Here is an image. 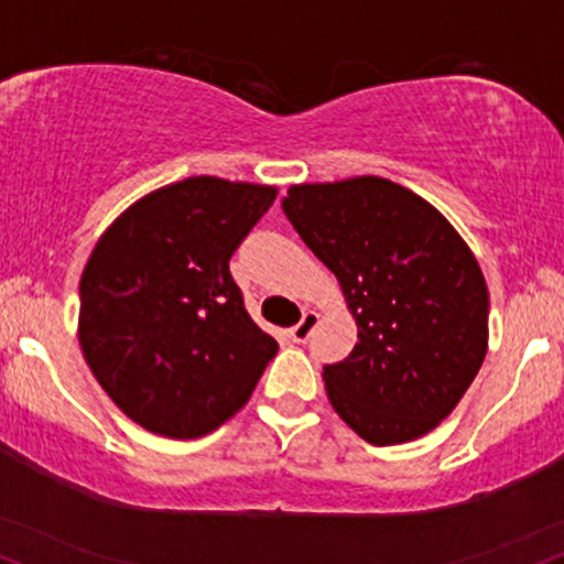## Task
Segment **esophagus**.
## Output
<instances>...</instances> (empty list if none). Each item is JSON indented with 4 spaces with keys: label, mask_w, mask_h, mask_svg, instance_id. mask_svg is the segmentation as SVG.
<instances>
[{
    "label": "esophagus",
    "mask_w": 564,
    "mask_h": 564,
    "mask_svg": "<svg viewBox=\"0 0 564 564\" xmlns=\"http://www.w3.org/2000/svg\"><path fill=\"white\" fill-rule=\"evenodd\" d=\"M316 326H318V314H316V311H305L301 322H297V324L293 326V329H290V337H293L297 345L308 343V337L314 335Z\"/></svg>",
    "instance_id": "esophagus-1"
}]
</instances>
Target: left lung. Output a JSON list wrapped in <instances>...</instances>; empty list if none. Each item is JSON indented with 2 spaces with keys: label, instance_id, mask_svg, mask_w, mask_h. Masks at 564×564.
Here are the masks:
<instances>
[{
  "label": "left lung",
  "instance_id": "left-lung-1",
  "mask_svg": "<svg viewBox=\"0 0 564 564\" xmlns=\"http://www.w3.org/2000/svg\"><path fill=\"white\" fill-rule=\"evenodd\" d=\"M282 208L358 324L350 356L324 366L332 408L377 447L429 434L489 347L476 256L429 200L384 177L293 185Z\"/></svg>",
  "mask_w": 564,
  "mask_h": 564
}]
</instances>
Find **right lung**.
I'll return each mask as SVG.
<instances>
[{"label":"right lung","instance_id":"obj_1","mask_svg":"<svg viewBox=\"0 0 564 564\" xmlns=\"http://www.w3.org/2000/svg\"><path fill=\"white\" fill-rule=\"evenodd\" d=\"M276 187L187 177L135 200L80 276L78 339L128 419L196 440L246 405L280 345L248 316L229 259Z\"/></svg>","mask_w":564,"mask_h":564}]
</instances>
